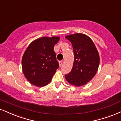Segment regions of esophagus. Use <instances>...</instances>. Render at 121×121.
I'll use <instances>...</instances> for the list:
<instances>
[{"instance_id": "34e87169", "label": "esophagus", "mask_w": 121, "mask_h": 121, "mask_svg": "<svg viewBox=\"0 0 121 121\" xmlns=\"http://www.w3.org/2000/svg\"><path fill=\"white\" fill-rule=\"evenodd\" d=\"M59 66L62 67V65H63V63H62V61H59Z\"/></svg>"}]
</instances>
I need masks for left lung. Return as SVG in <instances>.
I'll use <instances>...</instances> for the list:
<instances>
[{
	"label": "left lung",
	"instance_id": "1",
	"mask_svg": "<svg viewBox=\"0 0 121 121\" xmlns=\"http://www.w3.org/2000/svg\"><path fill=\"white\" fill-rule=\"evenodd\" d=\"M73 49L74 62L72 69L65 77L68 82L80 86L85 85L93 78L99 65V55L92 40L82 34L65 37Z\"/></svg>",
	"mask_w": 121,
	"mask_h": 121
}]
</instances>
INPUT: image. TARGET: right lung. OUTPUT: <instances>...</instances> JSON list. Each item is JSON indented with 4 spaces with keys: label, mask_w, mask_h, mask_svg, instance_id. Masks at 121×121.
Returning <instances> with one entry per match:
<instances>
[{
    "label": "right lung",
    "mask_w": 121,
    "mask_h": 121,
    "mask_svg": "<svg viewBox=\"0 0 121 121\" xmlns=\"http://www.w3.org/2000/svg\"><path fill=\"white\" fill-rule=\"evenodd\" d=\"M59 37L39 38L30 44L22 59L25 76L34 85L44 86L51 81L59 68L54 46Z\"/></svg>",
    "instance_id": "right-lung-1"
}]
</instances>
